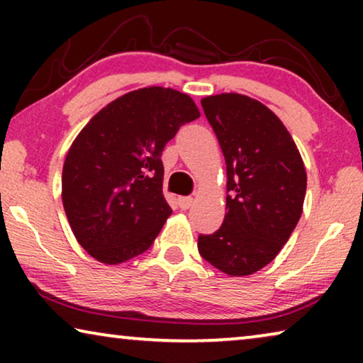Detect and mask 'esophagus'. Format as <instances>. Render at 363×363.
<instances>
[{
    "instance_id": "esophagus-1",
    "label": "esophagus",
    "mask_w": 363,
    "mask_h": 363,
    "mask_svg": "<svg viewBox=\"0 0 363 363\" xmlns=\"http://www.w3.org/2000/svg\"><path fill=\"white\" fill-rule=\"evenodd\" d=\"M193 205V198L191 196H180L178 198V206L182 208V210H188Z\"/></svg>"
}]
</instances>
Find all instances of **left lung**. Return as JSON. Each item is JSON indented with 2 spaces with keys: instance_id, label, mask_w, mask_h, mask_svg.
I'll list each match as a JSON object with an SVG mask.
<instances>
[{
  "instance_id": "obj_1",
  "label": "left lung",
  "mask_w": 363,
  "mask_h": 363,
  "mask_svg": "<svg viewBox=\"0 0 363 363\" xmlns=\"http://www.w3.org/2000/svg\"><path fill=\"white\" fill-rule=\"evenodd\" d=\"M226 160V216L198 251L216 269L247 276L274 259L304 205L307 175L291 133L266 106L241 94L201 101Z\"/></svg>"
}]
</instances>
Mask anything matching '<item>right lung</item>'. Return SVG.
I'll return each instance as SVG.
<instances>
[{
  "label": "right lung",
  "mask_w": 363,
  "mask_h": 363,
  "mask_svg": "<svg viewBox=\"0 0 363 363\" xmlns=\"http://www.w3.org/2000/svg\"><path fill=\"white\" fill-rule=\"evenodd\" d=\"M198 117L186 94L145 87L116 99L82 128L64 162L62 203L92 257L118 264L153 245L172 215L162 193V152Z\"/></svg>",
  "instance_id": "right-lung-1"
}]
</instances>
